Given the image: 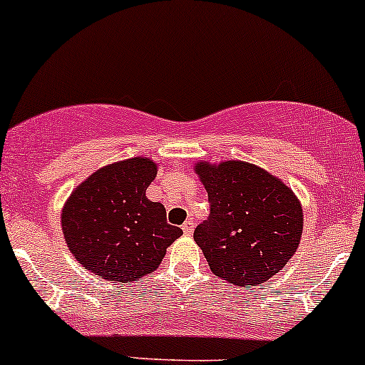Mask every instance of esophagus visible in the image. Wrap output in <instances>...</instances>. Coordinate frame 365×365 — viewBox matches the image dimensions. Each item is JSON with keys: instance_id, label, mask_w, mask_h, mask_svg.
Here are the masks:
<instances>
[{"instance_id": "esophagus-1", "label": "esophagus", "mask_w": 365, "mask_h": 365, "mask_svg": "<svg viewBox=\"0 0 365 365\" xmlns=\"http://www.w3.org/2000/svg\"><path fill=\"white\" fill-rule=\"evenodd\" d=\"M194 228H195L194 220H187V222L182 225V230H183V234H185V235H190L192 232H194Z\"/></svg>"}]
</instances>
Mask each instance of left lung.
Returning <instances> with one entry per match:
<instances>
[{"label": "left lung", "mask_w": 365, "mask_h": 365, "mask_svg": "<svg viewBox=\"0 0 365 365\" xmlns=\"http://www.w3.org/2000/svg\"><path fill=\"white\" fill-rule=\"evenodd\" d=\"M211 213L194 232L216 277L258 286L284 268L298 250L303 210L277 176L244 161L195 164Z\"/></svg>", "instance_id": "left-lung-1"}]
</instances>
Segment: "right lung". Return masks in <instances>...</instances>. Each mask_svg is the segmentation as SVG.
Wrapping results in <instances>:
<instances>
[{"mask_svg": "<svg viewBox=\"0 0 365 365\" xmlns=\"http://www.w3.org/2000/svg\"><path fill=\"white\" fill-rule=\"evenodd\" d=\"M155 175L152 159L131 158L100 168L72 192L62 230L79 265L115 282L142 279L159 267L183 232L166 222L161 202L147 199Z\"/></svg>", "mask_w": 365, "mask_h": 365, "instance_id": "1", "label": "right lung"}]
</instances>
